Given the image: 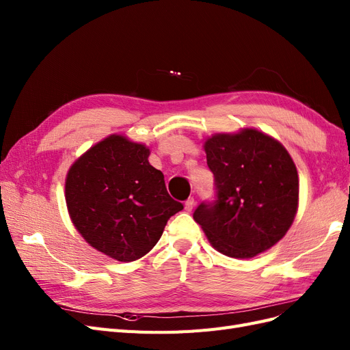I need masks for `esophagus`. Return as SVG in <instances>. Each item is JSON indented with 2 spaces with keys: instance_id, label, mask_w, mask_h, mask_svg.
Here are the masks:
<instances>
[{
  "instance_id": "obj_1",
  "label": "esophagus",
  "mask_w": 350,
  "mask_h": 350,
  "mask_svg": "<svg viewBox=\"0 0 350 350\" xmlns=\"http://www.w3.org/2000/svg\"><path fill=\"white\" fill-rule=\"evenodd\" d=\"M194 204H196L194 197H189V198L185 201V210H187V211H191L193 207H194Z\"/></svg>"
}]
</instances>
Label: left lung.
<instances>
[{"label": "left lung", "mask_w": 350, "mask_h": 350, "mask_svg": "<svg viewBox=\"0 0 350 350\" xmlns=\"http://www.w3.org/2000/svg\"><path fill=\"white\" fill-rule=\"evenodd\" d=\"M216 200L203 201L194 220L210 243L232 258H252L278 243L298 210V171L273 137L245 129L204 143Z\"/></svg>", "instance_id": "8db88e82"}]
</instances>
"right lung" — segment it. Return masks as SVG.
<instances>
[{
	"label": "right lung",
	"instance_id": "obj_1",
	"mask_svg": "<svg viewBox=\"0 0 350 350\" xmlns=\"http://www.w3.org/2000/svg\"><path fill=\"white\" fill-rule=\"evenodd\" d=\"M150 150L113 134L72 163L66 179L68 213L80 235L113 260L130 262L161 239L167 220L184 208L166 191Z\"/></svg>",
	"mask_w": 350,
	"mask_h": 350
}]
</instances>
